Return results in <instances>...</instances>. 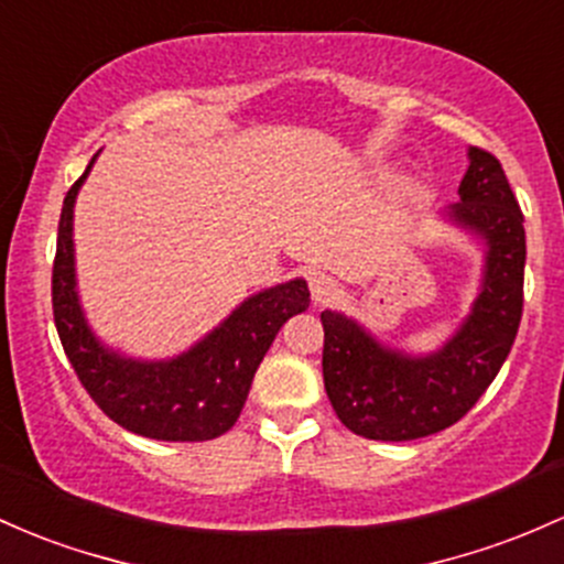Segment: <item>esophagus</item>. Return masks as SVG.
<instances>
[{
	"label": "esophagus",
	"mask_w": 564,
	"mask_h": 564,
	"mask_svg": "<svg viewBox=\"0 0 564 564\" xmlns=\"http://www.w3.org/2000/svg\"><path fill=\"white\" fill-rule=\"evenodd\" d=\"M311 294H313V302L324 305V302L334 300V294H337V281H334L332 275L318 272V275L311 278Z\"/></svg>",
	"instance_id": "obj_1"
}]
</instances>
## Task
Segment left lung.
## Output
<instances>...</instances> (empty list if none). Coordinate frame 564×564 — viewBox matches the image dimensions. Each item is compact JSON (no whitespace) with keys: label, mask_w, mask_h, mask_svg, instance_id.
<instances>
[{"label":"left lung","mask_w":564,"mask_h":564,"mask_svg":"<svg viewBox=\"0 0 564 564\" xmlns=\"http://www.w3.org/2000/svg\"><path fill=\"white\" fill-rule=\"evenodd\" d=\"M471 165L449 219L487 243L479 300L438 352L410 358L382 348L343 313L324 311V386L345 429L375 442H410L455 425L481 399L517 339L524 305V216L503 165L487 150Z\"/></svg>","instance_id":"1"}]
</instances>
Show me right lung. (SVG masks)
<instances>
[{"label":"right lung","mask_w":564,"mask_h":564,"mask_svg":"<svg viewBox=\"0 0 564 564\" xmlns=\"http://www.w3.org/2000/svg\"><path fill=\"white\" fill-rule=\"evenodd\" d=\"M96 160V158H93ZM83 176L66 192L53 259V318L74 375L98 410L139 436L206 442L230 431L278 329L311 302L305 281L251 296L219 329L171 361H131L93 337L74 289L72 212Z\"/></svg>","instance_id":"add662e5"}]
</instances>
